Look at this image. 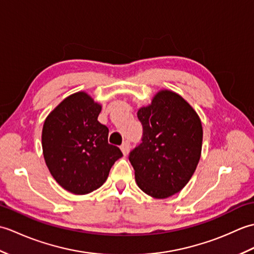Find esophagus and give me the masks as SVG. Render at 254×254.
<instances>
[{"label":"esophagus","mask_w":254,"mask_h":254,"mask_svg":"<svg viewBox=\"0 0 254 254\" xmlns=\"http://www.w3.org/2000/svg\"><path fill=\"white\" fill-rule=\"evenodd\" d=\"M130 142L128 141H126V142H123V144L121 145V150H122V153L124 154V155H127L128 154V152H130Z\"/></svg>","instance_id":"34e87169"}]
</instances>
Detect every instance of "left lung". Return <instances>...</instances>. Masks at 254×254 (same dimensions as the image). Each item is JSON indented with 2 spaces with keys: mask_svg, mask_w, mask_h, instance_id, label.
Listing matches in <instances>:
<instances>
[{
  "mask_svg": "<svg viewBox=\"0 0 254 254\" xmlns=\"http://www.w3.org/2000/svg\"><path fill=\"white\" fill-rule=\"evenodd\" d=\"M142 143L128 156L143 192L166 198L181 191L196 169L203 128L195 110L171 90H160L152 104L139 108Z\"/></svg>",
  "mask_w": 254,
  "mask_h": 254,
  "instance_id": "8db88e82",
  "label": "left lung"
}]
</instances>
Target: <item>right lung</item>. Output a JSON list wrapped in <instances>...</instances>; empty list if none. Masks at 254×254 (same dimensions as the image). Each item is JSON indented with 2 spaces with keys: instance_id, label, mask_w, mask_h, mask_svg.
<instances>
[{
  "instance_id": "add662e5",
  "label": "right lung",
  "mask_w": 254,
  "mask_h": 254,
  "mask_svg": "<svg viewBox=\"0 0 254 254\" xmlns=\"http://www.w3.org/2000/svg\"><path fill=\"white\" fill-rule=\"evenodd\" d=\"M101 106L85 91L66 97L47 117L42 150L50 174L64 190L87 194L100 188L122 157L108 143L109 130L98 121Z\"/></svg>"
}]
</instances>
